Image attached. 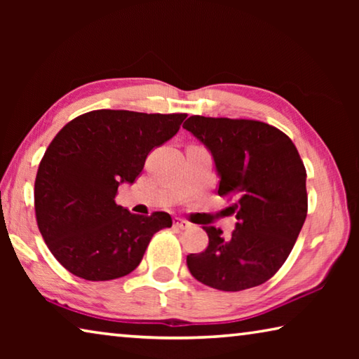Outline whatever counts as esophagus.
Instances as JSON below:
<instances>
[{
  "label": "esophagus",
  "instance_id": "obj_1",
  "mask_svg": "<svg viewBox=\"0 0 359 359\" xmlns=\"http://www.w3.org/2000/svg\"><path fill=\"white\" fill-rule=\"evenodd\" d=\"M174 226H175V228H179V229H187V228H190L191 224L188 223L187 220H182V218L175 217V218H174Z\"/></svg>",
  "mask_w": 359,
  "mask_h": 359
}]
</instances>
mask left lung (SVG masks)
<instances>
[{"instance_id":"obj_1","label":"left lung","mask_w":359,"mask_h":359,"mask_svg":"<svg viewBox=\"0 0 359 359\" xmlns=\"http://www.w3.org/2000/svg\"><path fill=\"white\" fill-rule=\"evenodd\" d=\"M184 128L214 156L220 196H236V229L226 239L203 226L209 245L190 253L187 266L198 282L242 291L269 280L287 261L307 217L306 168L293 141L258 120L191 115Z\"/></svg>"}]
</instances>
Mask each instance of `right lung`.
Wrapping results in <instances>:
<instances>
[{"label":"right lung","mask_w":359,"mask_h":359,"mask_svg":"<svg viewBox=\"0 0 359 359\" xmlns=\"http://www.w3.org/2000/svg\"><path fill=\"white\" fill-rule=\"evenodd\" d=\"M185 117L100 109L79 115L53 137L36 174L34 212L48 250L71 274L92 282L128 276L151 236L172 226L166 212L131 214L115 196Z\"/></svg>","instance_id":"right-lung-1"}]
</instances>
